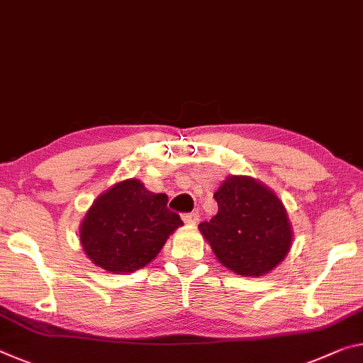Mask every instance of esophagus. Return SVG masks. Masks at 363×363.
<instances>
[{"label": "esophagus", "mask_w": 363, "mask_h": 363, "mask_svg": "<svg viewBox=\"0 0 363 363\" xmlns=\"http://www.w3.org/2000/svg\"><path fill=\"white\" fill-rule=\"evenodd\" d=\"M182 221L186 224H195L199 221V213H186L182 215Z\"/></svg>", "instance_id": "1"}]
</instances>
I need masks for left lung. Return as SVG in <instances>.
<instances>
[{
	"instance_id": "left-lung-1",
	"label": "left lung",
	"mask_w": 363,
	"mask_h": 363,
	"mask_svg": "<svg viewBox=\"0 0 363 363\" xmlns=\"http://www.w3.org/2000/svg\"><path fill=\"white\" fill-rule=\"evenodd\" d=\"M218 213L199 224L216 260L240 276H263L292 247V224L272 189L250 176H228L215 192Z\"/></svg>"
}]
</instances>
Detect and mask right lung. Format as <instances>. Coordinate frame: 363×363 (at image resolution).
<instances>
[{
	"mask_svg": "<svg viewBox=\"0 0 363 363\" xmlns=\"http://www.w3.org/2000/svg\"><path fill=\"white\" fill-rule=\"evenodd\" d=\"M168 195L147 191L139 179H124L100 194L80 223V245L90 262L113 274L147 267L166 239L182 226L168 210Z\"/></svg>",
	"mask_w": 363,
	"mask_h": 363,
	"instance_id": "1",
	"label": "right lung"
}]
</instances>
